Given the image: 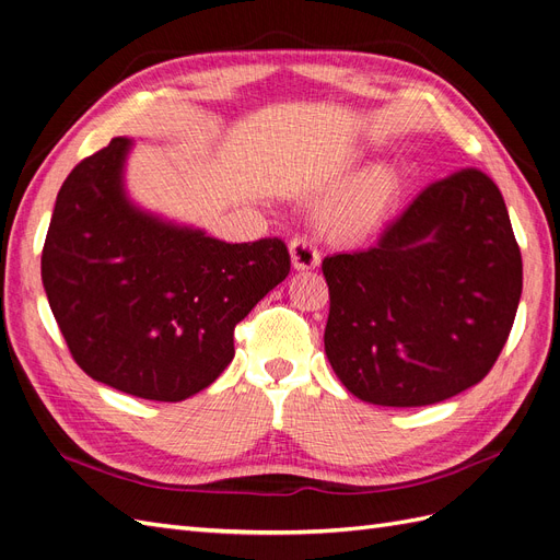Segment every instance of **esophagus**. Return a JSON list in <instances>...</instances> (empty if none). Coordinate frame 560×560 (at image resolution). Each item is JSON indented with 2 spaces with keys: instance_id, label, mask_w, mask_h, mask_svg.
<instances>
[{
  "instance_id": "34e87169",
  "label": "esophagus",
  "mask_w": 560,
  "mask_h": 560,
  "mask_svg": "<svg viewBox=\"0 0 560 560\" xmlns=\"http://www.w3.org/2000/svg\"><path fill=\"white\" fill-rule=\"evenodd\" d=\"M290 257L294 270H313L319 266L317 247L308 238H303V235H299V238L290 243Z\"/></svg>"
}]
</instances>
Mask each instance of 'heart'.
Returning a JSON list of instances; mask_svg holds the SVG:
<instances>
[{"label":"heart","instance_id":"obj_1","mask_svg":"<svg viewBox=\"0 0 560 560\" xmlns=\"http://www.w3.org/2000/svg\"><path fill=\"white\" fill-rule=\"evenodd\" d=\"M399 194L401 175L397 167L374 165L325 212V229L336 241L371 238L393 217Z\"/></svg>","mask_w":560,"mask_h":560}]
</instances>
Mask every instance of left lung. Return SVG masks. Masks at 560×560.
<instances>
[{
	"mask_svg": "<svg viewBox=\"0 0 560 560\" xmlns=\"http://www.w3.org/2000/svg\"><path fill=\"white\" fill-rule=\"evenodd\" d=\"M322 273L329 364L378 406H428L477 385L523 290L510 212L477 167L430 184L374 247L334 254Z\"/></svg>",
	"mask_w": 560,
	"mask_h": 560,
	"instance_id": "8db88e82",
	"label": "left lung"
}]
</instances>
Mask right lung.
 <instances>
[{"label": "right lung", "instance_id": "obj_1", "mask_svg": "<svg viewBox=\"0 0 560 560\" xmlns=\"http://www.w3.org/2000/svg\"><path fill=\"white\" fill-rule=\"evenodd\" d=\"M114 138L60 186L42 252L48 306L74 362L151 401L200 393L233 360V329L290 273L278 238L224 243L126 194Z\"/></svg>", "mask_w": 560, "mask_h": 560}]
</instances>
